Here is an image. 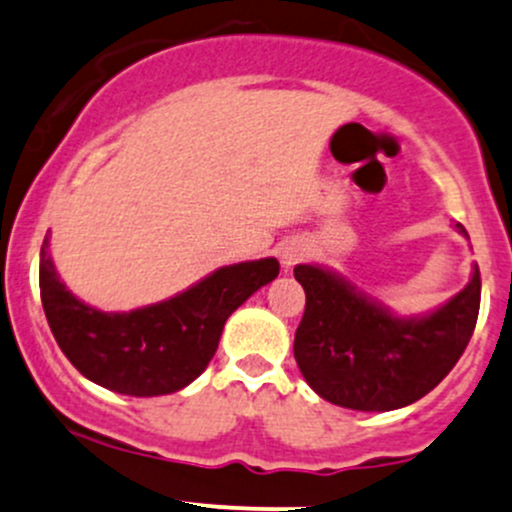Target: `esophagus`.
<instances>
[{"label":"esophagus","mask_w":512,"mask_h":512,"mask_svg":"<svg viewBox=\"0 0 512 512\" xmlns=\"http://www.w3.org/2000/svg\"><path fill=\"white\" fill-rule=\"evenodd\" d=\"M306 257V247L299 245V242H289V245L282 247V255H279V260H282V267H294L299 260H304Z\"/></svg>","instance_id":"obj_1"}]
</instances>
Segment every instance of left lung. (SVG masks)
<instances>
[{
    "mask_svg": "<svg viewBox=\"0 0 512 512\" xmlns=\"http://www.w3.org/2000/svg\"><path fill=\"white\" fill-rule=\"evenodd\" d=\"M469 238L461 223L454 225ZM306 309L294 336V358L311 390L360 412L412 405L449 375L466 351L481 306V274L439 309L397 316L365 297L341 274L297 265Z\"/></svg>",
    "mask_w": 512,
    "mask_h": 512,
    "instance_id": "left-lung-1",
    "label": "left lung"
}]
</instances>
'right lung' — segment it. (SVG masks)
Wrapping results in <instances>:
<instances>
[{
  "label": "right lung",
  "instance_id": "add662e5",
  "mask_svg": "<svg viewBox=\"0 0 512 512\" xmlns=\"http://www.w3.org/2000/svg\"><path fill=\"white\" fill-rule=\"evenodd\" d=\"M279 274L274 257L220 267L186 292L134 311H100L73 297L41 245L39 287L56 343L95 385L129 397L184 390L208 368L228 316Z\"/></svg>",
  "mask_w": 512,
  "mask_h": 512
}]
</instances>
